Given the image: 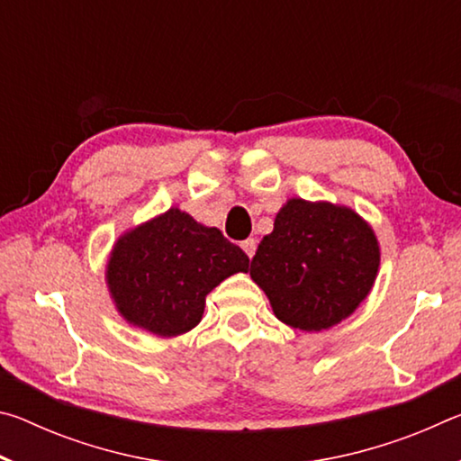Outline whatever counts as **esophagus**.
Wrapping results in <instances>:
<instances>
[{
  "label": "esophagus",
  "mask_w": 461,
  "mask_h": 461,
  "mask_svg": "<svg viewBox=\"0 0 461 461\" xmlns=\"http://www.w3.org/2000/svg\"><path fill=\"white\" fill-rule=\"evenodd\" d=\"M241 249H244V252L248 254V258H254V254H256V240L254 238H248V240L241 241Z\"/></svg>",
  "instance_id": "34e87169"
}]
</instances>
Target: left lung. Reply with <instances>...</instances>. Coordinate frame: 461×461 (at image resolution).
<instances>
[{
  "label": "left lung",
  "mask_w": 461,
  "mask_h": 461,
  "mask_svg": "<svg viewBox=\"0 0 461 461\" xmlns=\"http://www.w3.org/2000/svg\"><path fill=\"white\" fill-rule=\"evenodd\" d=\"M378 267V240L354 209L288 199L256 249L249 276L280 321L321 331L360 307Z\"/></svg>",
  "instance_id": "obj_1"
}]
</instances>
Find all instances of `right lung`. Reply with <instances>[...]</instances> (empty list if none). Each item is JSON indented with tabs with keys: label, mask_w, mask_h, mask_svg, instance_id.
I'll return each instance as SVG.
<instances>
[{
	"label": "right lung",
	"mask_w": 461,
	"mask_h": 461,
	"mask_svg": "<svg viewBox=\"0 0 461 461\" xmlns=\"http://www.w3.org/2000/svg\"><path fill=\"white\" fill-rule=\"evenodd\" d=\"M249 258L217 228L170 207L122 233L109 254L105 280L115 309L130 325L175 338L199 325L205 296Z\"/></svg>",
	"instance_id": "add662e5"
}]
</instances>
